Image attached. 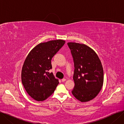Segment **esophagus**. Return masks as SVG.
Returning a JSON list of instances; mask_svg holds the SVG:
<instances>
[{
    "mask_svg": "<svg viewBox=\"0 0 124 124\" xmlns=\"http://www.w3.org/2000/svg\"><path fill=\"white\" fill-rule=\"evenodd\" d=\"M66 80V79H65V78H63L62 79V82H64V81H65Z\"/></svg>",
    "mask_w": 124,
    "mask_h": 124,
    "instance_id": "34e87169",
    "label": "esophagus"
}]
</instances>
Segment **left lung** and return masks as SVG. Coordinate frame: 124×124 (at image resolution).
I'll return each instance as SVG.
<instances>
[{"instance_id": "left-lung-1", "label": "left lung", "mask_w": 124, "mask_h": 124, "mask_svg": "<svg viewBox=\"0 0 124 124\" xmlns=\"http://www.w3.org/2000/svg\"><path fill=\"white\" fill-rule=\"evenodd\" d=\"M73 58L75 86L72 93L81 102L92 100L101 91L103 83L101 63L95 52L87 45L67 43Z\"/></svg>"}]
</instances>
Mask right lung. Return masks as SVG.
Instances as JSON below:
<instances>
[{"instance_id":"1","label":"right lung","mask_w":124,"mask_h":124,"mask_svg":"<svg viewBox=\"0 0 124 124\" xmlns=\"http://www.w3.org/2000/svg\"><path fill=\"white\" fill-rule=\"evenodd\" d=\"M65 41L63 40L41 43L26 58L22 70V81L29 95L37 101H43L52 94L58 85L53 73L51 60Z\"/></svg>"}]
</instances>
